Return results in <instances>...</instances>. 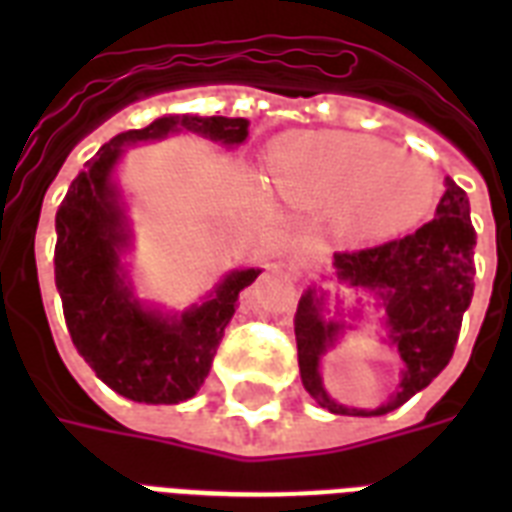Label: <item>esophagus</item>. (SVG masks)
I'll list each match as a JSON object with an SVG mask.
<instances>
[{
  "instance_id": "esophagus-1",
  "label": "esophagus",
  "mask_w": 512,
  "mask_h": 512,
  "mask_svg": "<svg viewBox=\"0 0 512 512\" xmlns=\"http://www.w3.org/2000/svg\"><path fill=\"white\" fill-rule=\"evenodd\" d=\"M311 260H313L311 244H300V247L292 252V265H300V268H305V265H311Z\"/></svg>"
}]
</instances>
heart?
<instances>
[{"mask_svg": "<svg viewBox=\"0 0 512 512\" xmlns=\"http://www.w3.org/2000/svg\"><path fill=\"white\" fill-rule=\"evenodd\" d=\"M276 183L303 207L342 201V225L358 236L404 231L428 215L438 177L388 140L348 132H297L273 148Z\"/></svg>", "mask_w": 512, "mask_h": 512, "instance_id": "b5f03b06", "label": "heart"}]
</instances>
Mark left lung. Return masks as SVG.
I'll return each instance as SVG.
<instances>
[{"label": "left lung", "instance_id": "obj_1", "mask_svg": "<svg viewBox=\"0 0 512 512\" xmlns=\"http://www.w3.org/2000/svg\"><path fill=\"white\" fill-rule=\"evenodd\" d=\"M473 247L476 228L470 223L468 193L446 177V191L430 223L404 239L337 252V279L382 297L390 340L406 364L404 380L396 396L372 412L335 404L321 385L319 361L340 332V324L321 319V300L308 289L295 316L297 361L305 390L335 414H388L417 390L428 388L452 361L462 313L473 300Z\"/></svg>", "mask_w": 512, "mask_h": 512}]
</instances>
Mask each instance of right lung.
I'll use <instances>...</instances> for the list:
<instances>
[{"label": "right lung", "instance_id": "add662e5", "mask_svg": "<svg viewBox=\"0 0 512 512\" xmlns=\"http://www.w3.org/2000/svg\"><path fill=\"white\" fill-rule=\"evenodd\" d=\"M247 119L162 116L143 130L108 140L74 177L55 215V287L63 300L68 335L92 372L119 396L138 404H177L196 396L215 361L217 345L255 268L233 271L215 295L180 319H164L132 300L119 268L127 244L124 215L111 185V170L124 143L191 130L225 146L247 140Z\"/></svg>", "mask_w": 512, "mask_h": 512}]
</instances>
